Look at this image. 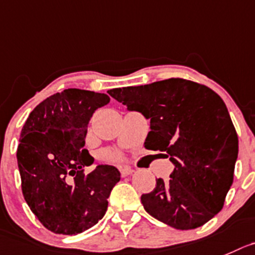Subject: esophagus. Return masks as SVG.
<instances>
[{"label":"esophagus","instance_id":"1","mask_svg":"<svg viewBox=\"0 0 255 255\" xmlns=\"http://www.w3.org/2000/svg\"><path fill=\"white\" fill-rule=\"evenodd\" d=\"M134 173V170L130 168H120V174L121 176H128V175H131Z\"/></svg>","mask_w":255,"mask_h":255}]
</instances>
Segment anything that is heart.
I'll return each mask as SVG.
<instances>
[{"label":"heart","mask_w":255,"mask_h":255,"mask_svg":"<svg viewBox=\"0 0 255 255\" xmlns=\"http://www.w3.org/2000/svg\"><path fill=\"white\" fill-rule=\"evenodd\" d=\"M101 159L109 162H116L123 160V154L121 151L115 149H106L101 151Z\"/></svg>","instance_id":"1"}]
</instances>
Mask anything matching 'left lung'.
I'll return each instance as SVG.
<instances>
[{
  "label": "left lung",
  "mask_w": 255,
  "mask_h": 255,
  "mask_svg": "<svg viewBox=\"0 0 255 255\" xmlns=\"http://www.w3.org/2000/svg\"><path fill=\"white\" fill-rule=\"evenodd\" d=\"M150 119L145 147L166 152L175 165L169 180L142 194L144 209L175 229L202 227L224 207L238 157V135L224 101L212 89L171 77L108 91Z\"/></svg>",
  "instance_id": "obj_1"
}]
</instances>
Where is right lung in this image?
I'll list each match as a JSON object with an SVG mask.
<instances>
[{"mask_svg":"<svg viewBox=\"0 0 255 255\" xmlns=\"http://www.w3.org/2000/svg\"><path fill=\"white\" fill-rule=\"evenodd\" d=\"M110 101L106 94L66 89L28 115L17 147L21 188L31 212L55 234L75 235L96 224L120 180L114 166L85 174L94 157L84 149L90 118Z\"/></svg>","mask_w":255,"mask_h":255,"instance_id":"1","label":"right lung"}]
</instances>
